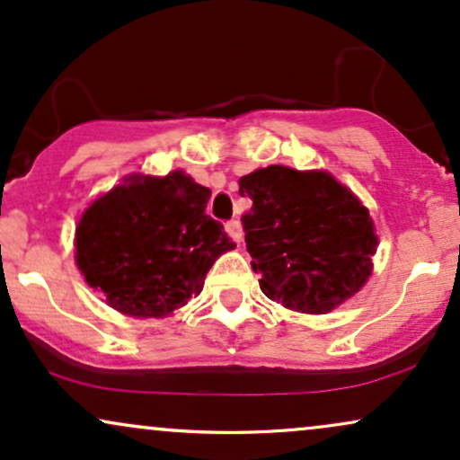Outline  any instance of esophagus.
<instances>
[{
  "mask_svg": "<svg viewBox=\"0 0 460 460\" xmlns=\"http://www.w3.org/2000/svg\"><path fill=\"white\" fill-rule=\"evenodd\" d=\"M226 232H228L232 241H236V243L243 241V228H241V221L239 219L226 221Z\"/></svg>",
  "mask_w": 460,
  "mask_h": 460,
  "instance_id": "34e87169",
  "label": "esophagus"
}]
</instances>
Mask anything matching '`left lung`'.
Listing matches in <instances>:
<instances>
[{
	"instance_id": "1",
	"label": "left lung",
	"mask_w": 460,
	"mask_h": 460,
	"mask_svg": "<svg viewBox=\"0 0 460 460\" xmlns=\"http://www.w3.org/2000/svg\"><path fill=\"white\" fill-rule=\"evenodd\" d=\"M239 185L241 196L253 199L241 224L269 299L325 314L366 284L376 247L372 219L332 174L269 165Z\"/></svg>"
}]
</instances>
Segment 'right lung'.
<instances>
[{"label": "right lung", "instance_id": "obj_1", "mask_svg": "<svg viewBox=\"0 0 460 460\" xmlns=\"http://www.w3.org/2000/svg\"><path fill=\"white\" fill-rule=\"evenodd\" d=\"M210 189L182 172L131 176L96 199L77 226V267L113 310L165 316L204 286L236 247L207 215Z\"/></svg>", "mask_w": 460, "mask_h": 460}]
</instances>
